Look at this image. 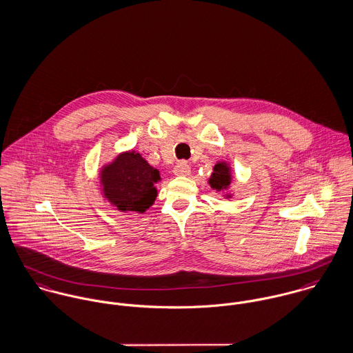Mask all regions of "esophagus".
<instances>
[{
    "instance_id": "obj_1",
    "label": "esophagus",
    "mask_w": 353,
    "mask_h": 353,
    "mask_svg": "<svg viewBox=\"0 0 353 353\" xmlns=\"http://www.w3.org/2000/svg\"><path fill=\"white\" fill-rule=\"evenodd\" d=\"M174 174L176 175V176H186V175H189L190 174V167H189V164L186 163V161H179L176 165H175V168H174Z\"/></svg>"
}]
</instances>
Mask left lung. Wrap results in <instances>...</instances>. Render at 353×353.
Instances as JSON below:
<instances>
[{
	"label": "left lung",
	"instance_id": "left-lung-1",
	"mask_svg": "<svg viewBox=\"0 0 353 353\" xmlns=\"http://www.w3.org/2000/svg\"><path fill=\"white\" fill-rule=\"evenodd\" d=\"M209 183L216 190L227 189V186L231 183L230 168L224 163H217L213 168V174L212 178L209 179Z\"/></svg>",
	"mask_w": 353,
	"mask_h": 353
}]
</instances>
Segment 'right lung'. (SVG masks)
Returning <instances> with one entry per match:
<instances>
[{
	"mask_svg": "<svg viewBox=\"0 0 353 353\" xmlns=\"http://www.w3.org/2000/svg\"><path fill=\"white\" fill-rule=\"evenodd\" d=\"M105 199L119 210L145 212L156 199L154 183L159 171L150 165L140 153L126 152L101 171Z\"/></svg>",
	"mask_w": 353,
	"mask_h": 353,
	"instance_id": "add662e5",
	"label": "right lung"
}]
</instances>
